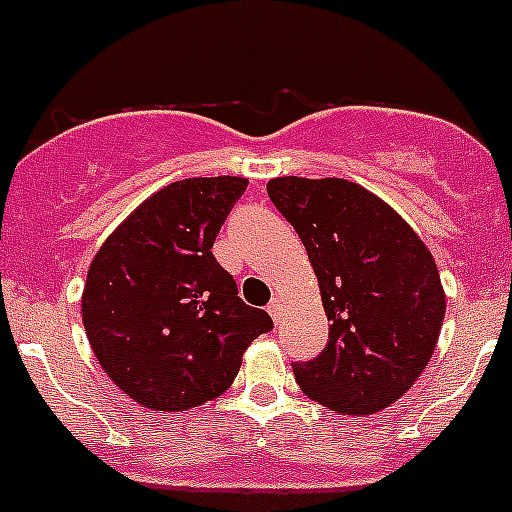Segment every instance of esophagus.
Returning a JSON list of instances; mask_svg holds the SVG:
<instances>
[{
  "mask_svg": "<svg viewBox=\"0 0 512 512\" xmlns=\"http://www.w3.org/2000/svg\"><path fill=\"white\" fill-rule=\"evenodd\" d=\"M266 312H269L271 317H274V322L279 320V317H281V302H279V299H271V304H269V307H266Z\"/></svg>",
  "mask_w": 512,
  "mask_h": 512,
  "instance_id": "esophagus-1",
  "label": "esophagus"
}]
</instances>
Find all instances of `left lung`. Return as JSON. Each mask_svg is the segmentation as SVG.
<instances>
[{
	"instance_id": "left-lung-1",
	"label": "left lung",
	"mask_w": 512,
	"mask_h": 512,
	"mask_svg": "<svg viewBox=\"0 0 512 512\" xmlns=\"http://www.w3.org/2000/svg\"><path fill=\"white\" fill-rule=\"evenodd\" d=\"M271 203L307 248L330 325L327 348L292 363L299 388L337 414H375L414 386L437 348V264L406 220L340 177H276Z\"/></svg>"
}]
</instances>
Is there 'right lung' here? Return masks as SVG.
<instances>
[{"label":"right lung","instance_id":"obj_1","mask_svg":"<svg viewBox=\"0 0 512 512\" xmlns=\"http://www.w3.org/2000/svg\"><path fill=\"white\" fill-rule=\"evenodd\" d=\"M246 187L243 177L172 182L93 256L81 299L88 342L111 381L147 409L213 401L248 345L274 330L210 251Z\"/></svg>","mask_w":512,"mask_h":512}]
</instances>
